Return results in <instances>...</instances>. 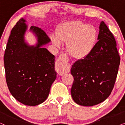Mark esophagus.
<instances>
[{"label":"esophagus","mask_w":125,"mask_h":125,"mask_svg":"<svg viewBox=\"0 0 125 125\" xmlns=\"http://www.w3.org/2000/svg\"><path fill=\"white\" fill-rule=\"evenodd\" d=\"M68 61V59L65 54H61L59 56L56 62V70L60 75H63L69 72Z\"/></svg>","instance_id":"34e87169"}]
</instances>
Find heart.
Listing matches in <instances>:
<instances>
[{
    "label": "heart",
    "mask_w": 125,
    "mask_h": 125,
    "mask_svg": "<svg viewBox=\"0 0 125 125\" xmlns=\"http://www.w3.org/2000/svg\"><path fill=\"white\" fill-rule=\"evenodd\" d=\"M56 36L51 37L57 47L66 43L68 53L73 59L83 60L90 55L98 42L95 27L78 20L64 22L56 29Z\"/></svg>",
    "instance_id": "b5f03b06"
}]
</instances>
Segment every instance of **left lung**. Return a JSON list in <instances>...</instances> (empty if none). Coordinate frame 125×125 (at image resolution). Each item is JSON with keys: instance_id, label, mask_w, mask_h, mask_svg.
<instances>
[{"instance_id": "left-lung-1", "label": "left lung", "mask_w": 125, "mask_h": 125, "mask_svg": "<svg viewBox=\"0 0 125 125\" xmlns=\"http://www.w3.org/2000/svg\"><path fill=\"white\" fill-rule=\"evenodd\" d=\"M97 45L90 56L72 66L74 77L71 95L78 105L92 106L103 102L112 92L120 64L113 35L104 21L100 25Z\"/></svg>"}]
</instances>
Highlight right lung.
I'll return each instance as SVG.
<instances>
[{
  "mask_svg": "<svg viewBox=\"0 0 125 125\" xmlns=\"http://www.w3.org/2000/svg\"><path fill=\"white\" fill-rule=\"evenodd\" d=\"M21 18L12 29L4 56L6 79L14 98L24 105L36 106L45 101L56 78L54 56L41 47L51 40L36 26H31L37 37L36 47L24 42L27 25Z\"/></svg>",
  "mask_w": 125,
  "mask_h": 125,
  "instance_id": "obj_1",
  "label": "right lung"
}]
</instances>
